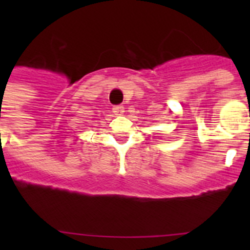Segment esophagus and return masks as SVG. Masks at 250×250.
I'll return each mask as SVG.
<instances>
[{
  "mask_svg": "<svg viewBox=\"0 0 250 250\" xmlns=\"http://www.w3.org/2000/svg\"><path fill=\"white\" fill-rule=\"evenodd\" d=\"M112 112H114L115 115H123L124 114V106H121V105L114 106V107H112Z\"/></svg>",
  "mask_w": 250,
  "mask_h": 250,
  "instance_id": "esophagus-1",
  "label": "esophagus"
}]
</instances>
